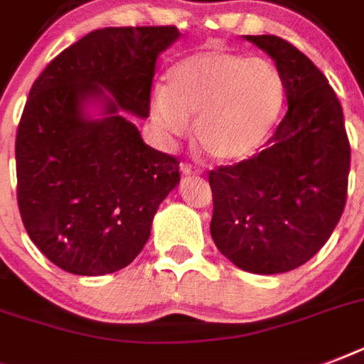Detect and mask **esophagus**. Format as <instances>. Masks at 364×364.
Here are the masks:
<instances>
[{
  "label": "esophagus",
  "instance_id": "esophagus-1",
  "mask_svg": "<svg viewBox=\"0 0 364 364\" xmlns=\"http://www.w3.org/2000/svg\"><path fill=\"white\" fill-rule=\"evenodd\" d=\"M181 173H183V176H196V173H198V170H196L194 166L187 164V162H183V164H181Z\"/></svg>",
  "mask_w": 364,
  "mask_h": 364
}]
</instances>
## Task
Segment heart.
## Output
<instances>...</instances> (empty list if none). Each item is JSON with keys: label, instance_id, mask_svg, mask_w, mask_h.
<instances>
[{"label": "heart", "instance_id": "b5f03b06", "mask_svg": "<svg viewBox=\"0 0 364 364\" xmlns=\"http://www.w3.org/2000/svg\"><path fill=\"white\" fill-rule=\"evenodd\" d=\"M283 105V81L270 60L210 45L179 60L166 87L151 96V113L168 136L194 119V137L217 162L247 159L270 136Z\"/></svg>", "mask_w": 364, "mask_h": 364}]
</instances>
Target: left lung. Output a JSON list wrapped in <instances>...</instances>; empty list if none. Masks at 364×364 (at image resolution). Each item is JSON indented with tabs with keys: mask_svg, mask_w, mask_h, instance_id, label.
Instances as JSON below:
<instances>
[{
	"mask_svg": "<svg viewBox=\"0 0 364 364\" xmlns=\"http://www.w3.org/2000/svg\"><path fill=\"white\" fill-rule=\"evenodd\" d=\"M245 39L276 62L287 113L259 154L210 171V230L242 270L283 274L308 262L338 225L350 139L336 94L306 54L277 36Z\"/></svg>",
	"mask_w": 364,
	"mask_h": 364,
	"instance_id": "1",
	"label": "left lung"
}]
</instances>
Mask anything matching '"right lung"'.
Wrapping results in <instances>:
<instances>
[{"instance_id": "obj_1", "label": "right lung", "mask_w": 364, "mask_h": 364, "mask_svg": "<svg viewBox=\"0 0 364 364\" xmlns=\"http://www.w3.org/2000/svg\"><path fill=\"white\" fill-rule=\"evenodd\" d=\"M179 36L176 26L94 30L33 82L16 132V200L30 240L62 270L104 276L130 264L179 183V160L119 113L149 117L156 58ZM96 99L105 117L88 119Z\"/></svg>"}]
</instances>
